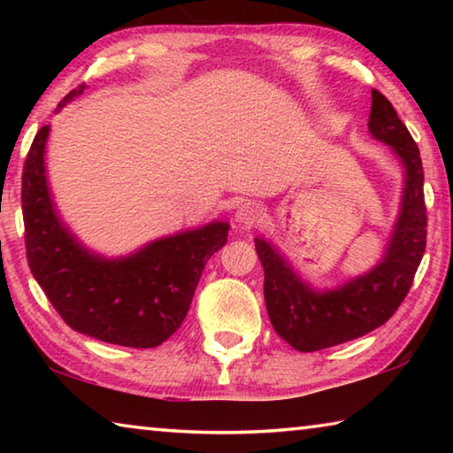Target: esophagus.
<instances>
[{"label":"esophagus","mask_w":453,"mask_h":453,"mask_svg":"<svg viewBox=\"0 0 453 453\" xmlns=\"http://www.w3.org/2000/svg\"><path fill=\"white\" fill-rule=\"evenodd\" d=\"M235 219L240 221L243 227H251V226H256L259 219H262V210H259V205L248 202V203H243L240 210H237Z\"/></svg>","instance_id":"esophagus-1"}]
</instances>
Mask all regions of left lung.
Returning <instances> with one entry per match:
<instances>
[{
  "instance_id": "8db88e82",
  "label": "left lung",
  "mask_w": 453,
  "mask_h": 453,
  "mask_svg": "<svg viewBox=\"0 0 453 453\" xmlns=\"http://www.w3.org/2000/svg\"><path fill=\"white\" fill-rule=\"evenodd\" d=\"M367 127L375 140L395 151L405 167L402 211L381 264L342 288L318 291L291 270L272 243L256 240L264 265L267 316L278 335L300 351L332 348L386 324L408 296L424 257L427 216L419 150L394 105L378 89H372Z\"/></svg>"
}]
</instances>
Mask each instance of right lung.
Returning <instances> with one entry per match:
<instances>
[{
    "label": "right lung",
    "instance_id": "add662e5",
    "mask_svg": "<svg viewBox=\"0 0 453 453\" xmlns=\"http://www.w3.org/2000/svg\"><path fill=\"white\" fill-rule=\"evenodd\" d=\"M86 86L72 89L64 107ZM50 127L35 134L21 175V210L29 270L75 332L127 348H157L186 319L208 259L227 242V224L164 237L124 259L83 250L53 210L43 151Z\"/></svg>",
    "mask_w": 453,
    "mask_h": 453
}]
</instances>
